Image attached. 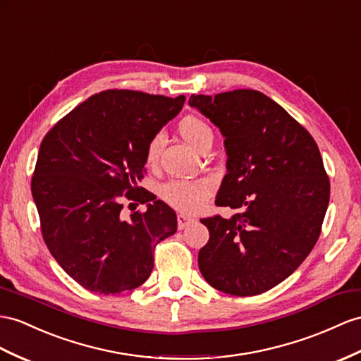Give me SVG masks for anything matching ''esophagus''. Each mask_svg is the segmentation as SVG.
Here are the masks:
<instances>
[{
	"label": "esophagus",
	"instance_id": "34e87169",
	"mask_svg": "<svg viewBox=\"0 0 361 361\" xmlns=\"http://www.w3.org/2000/svg\"><path fill=\"white\" fill-rule=\"evenodd\" d=\"M177 221H178V228L180 230H183V228H186L189 224H192L193 221V218H190V216H188V215H183V214H180L178 216H177Z\"/></svg>",
	"mask_w": 361,
	"mask_h": 361
}]
</instances>
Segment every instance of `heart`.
Instances as JSON below:
<instances>
[{"label": "heart", "mask_w": 361, "mask_h": 361, "mask_svg": "<svg viewBox=\"0 0 361 361\" xmlns=\"http://www.w3.org/2000/svg\"><path fill=\"white\" fill-rule=\"evenodd\" d=\"M178 131L181 137L195 149H201V146L207 140L214 138L210 126L195 116H188L181 118L178 123ZM164 143L163 134H155L146 146V163L149 166L157 164ZM214 192V183L210 180H172L164 183L160 189V197L173 209L186 212V214H195L206 204L207 198Z\"/></svg>", "instance_id": "b5f03b06"}]
</instances>
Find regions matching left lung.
<instances>
[{
	"label": "left lung",
	"instance_id": "1",
	"mask_svg": "<svg viewBox=\"0 0 361 361\" xmlns=\"http://www.w3.org/2000/svg\"><path fill=\"white\" fill-rule=\"evenodd\" d=\"M189 105L224 137L227 173L215 204L232 218H204L200 271L214 288L255 295L285 281L316 245L329 178L314 138L264 92L192 94Z\"/></svg>",
	"mask_w": 361,
	"mask_h": 361
}]
</instances>
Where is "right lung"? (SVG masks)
<instances>
[{
    "mask_svg": "<svg viewBox=\"0 0 361 361\" xmlns=\"http://www.w3.org/2000/svg\"><path fill=\"white\" fill-rule=\"evenodd\" d=\"M186 97L131 90L91 96L51 128L39 147L32 195L44 241L70 277L100 294L140 286L154 248L177 232V215L152 193H138L146 146ZM147 204L123 218V200Z\"/></svg>",
    "mask_w": 361,
    "mask_h": 361,
    "instance_id": "obj_1",
    "label": "right lung"
}]
</instances>
